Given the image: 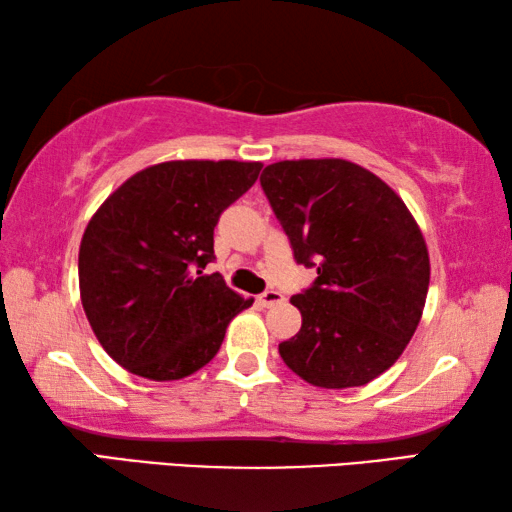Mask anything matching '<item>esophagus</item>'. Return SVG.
<instances>
[{"label": "esophagus", "instance_id": "esophagus-1", "mask_svg": "<svg viewBox=\"0 0 512 512\" xmlns=\"http://www.w3.org/2000/svg\"><path fill=\"white\" fill-rule=\"evenodd\" d=\"M283 299H286V297H283L279 290H265L263 295H258V304L265 306V308H270L274 304H281Z\"/></svg>", "mask_w": 512, "mask_h": 512}]
</instances>
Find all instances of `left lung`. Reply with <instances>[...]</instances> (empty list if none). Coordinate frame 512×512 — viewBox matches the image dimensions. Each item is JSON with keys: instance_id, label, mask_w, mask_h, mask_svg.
Masks as SVG:
<instances>
[{"instance_id": "left-lung-1", "label": "left lung", "mask_w": 512, "mask_h": 512, "mask_svg": "<svg viewBox=\"0 0 512 512\" xmlns=\"http://www.w3.org/2000/svg\"><path fill=\"white\" fill-rule=\"evenodd\" d=\"M261 186L295 261L317 267L292 297L301 329L279 345L317 388L370 383L404 354L429 292V251L404 201L376 174L342 158L267 165Z\"/></svg>"}]
</instances>
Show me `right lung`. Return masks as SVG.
Here are the masks:
<instances>
[{
  "instance_id": "1",
  "label": "right lung",
  "mask_w": 512,
  "mask_h": 512,
  "mask_svg": "<svg viewBox=\"0 0 512 512\" xmlns=\"http://www.w3.org/2000/svg\"><path fill=\"white\" fill-rule=\"evenodd\" d=\"M261 163L167 161L133 174L92 215L79 247V290L106 354L131 374L177 381L220 351L240 297L215 261L213 231Z\"/></svg>"
}]
</instances>
